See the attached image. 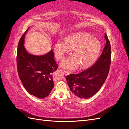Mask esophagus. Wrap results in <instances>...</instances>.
<instances>
[{
	"label": "esophagus",
	"mask_w": 129,
	"mask_h": 129,
	"mask_svg": "<svg viewBox=\"0 0 129 129\" xmlns=\"http://www.w3.org/2000/svg\"><path fill=\"white\" fill-rule=\"evenodd\" d=\"M64 73L66 75H68L70 74V72H69L68 71H64Z\"/></svg>",
	"instance_id": "obj_1"
}]
</instances>
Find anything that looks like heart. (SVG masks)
I'll use <instances>...</instances> for the list:
<instances>
[{"instance_id": "1", "label": "heart", "mask_w": 129, "mask_h": 129, "mask_svg": "<svg viewBox=\"0 0 129 129\" xmlns=\"http://www.w3.org/2000/svg\"><path fill=\"white\" fill-rule=\"evenodd\" d=\"M102 45L100 40L89 32L80 30L68 35L64 41H58L55 45V54L57 58L62 60L66 54L74 55L62 62V67L68 70L76 69L80 66L81 69L87 68L94 64L100 54Z\"/></svg>"}]
</instances>
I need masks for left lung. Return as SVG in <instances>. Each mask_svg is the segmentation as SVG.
Returning a JSON list of instances; mask_svg holds the SVG:
<instances>
[{
	"mask_svg": "<svg viewBox=\"0 0 129 129\" xmlns=\"http://www.w3.org/2000/svg\"><path fill=\"white\" fill-rule=\"evenodd\" d=\"M104 38L106 44L95 63L79 74H71L66 77L72 92L80 99H87L96 94L107 79L111 64V52L106 33Z\"/></svg>",
	"mask_w": 129,
	"mask_h": 129,
	"instance_id": "1",
	"label": "left lung"
}]
</instances>
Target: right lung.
Here are the masks:
<instances>
[{
  "instance_id": "1",
  "label": "right lung",
  "mask_w": 129,
  "mask_h": 129,
  "mask_svg": "<svg viewBox=\"0 0 129 129\" xmlns=\"http://www.w3.org/2000/svg\"><path fill=\"white\" fill-rule=\"evenodd\" d=\"M29 28L22 35L18 44V73L27 92L39 99H44L49 95L54 86L53 73L58 66L54 60L53 50L40 56L27 52L24 44L25 34Z\"/></svg>"
}]
</instances>
